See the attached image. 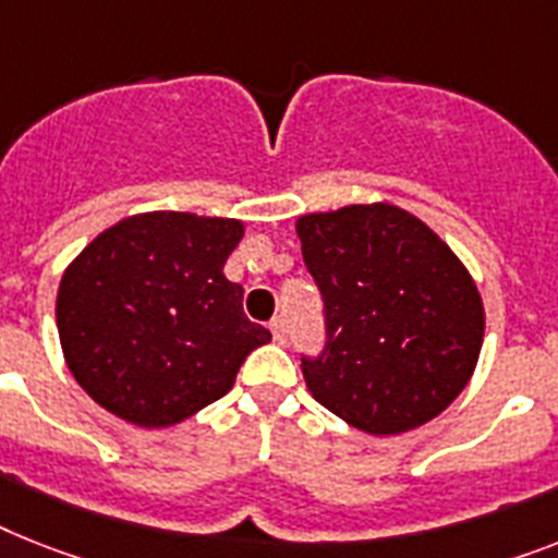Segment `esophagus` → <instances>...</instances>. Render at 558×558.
Instances as JSON below:
<instances>
[{
	"instance_id": "obj_1",
	"label": "esophagus",
	"mask_w": 558,
	"mask_h": 558,
	"mask_svg": "<svg viewBox=\"0 0 558 558\" xmlns=\"http://www.w3.org/2000/svg\"><path fill=\"white\" fill-rule=\"evenodd\" d=\"M270 333H274L276 344L288 342V328H284L282 316H274V319H270Z\"/></svg>"
}]
</instances>
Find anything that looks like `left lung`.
Instances as JSON below:
<instances>
[{"label": "left lung", "instance_id": "obj_1", "mask_svg": "<svg viewBox=\"0 0 558 558\" xmlns=\"http://www.w3.org/2000/svg\"><path fill=\"white\" fill-rule=\"evenodd\" d=\"M296 233L325 302V348L302 356L313 399L373 436L439 416L485 336L482 296L456 253L388 202L307 214Z\"/></svg>", "mask_w": 558, "mask_h": 558}]
</instances>
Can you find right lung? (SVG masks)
Wrapping results in <instances>:
<instances>
[{
    "label": "right lung",
    "instance_id": "add662e5",
    "mask_svg": "<svg viewBox=\"0 0 558 558\" xmlns=\"http://www.w3.org/2000/svg\"><path fill=\"white\" fill-rule=\"evenodd\" d=\"M245 225L154 210L128 216L64 270L57 328L87 396L140 427H168L222 399L270 330L242 311L225 262Z\"/></svg>",
    "mask_w": 558,
    "mask_h": 558
}]
</instances>
